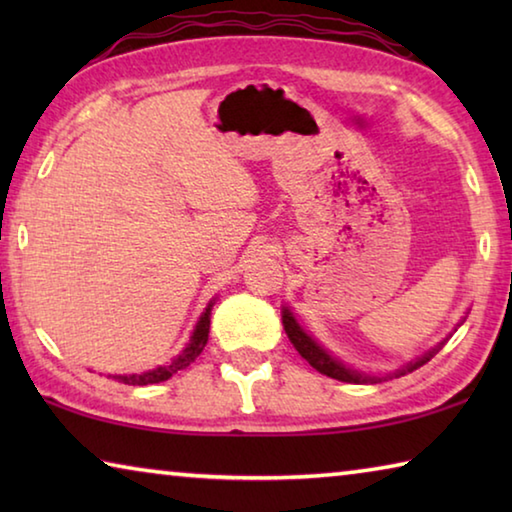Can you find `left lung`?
<instances>
[{"label": "left lung", "instance_id": "obj_1", "mask_svg": "<svg viewBox=\"0 0 512 512\" xmlns=\"http://www.w3.org/2000/svg\"><path fill=\"white\" fill-rule=\"evenodd\" d=\"M282 323H284V329H287L289 341L293 343V348L300 352L302 359L309 361L311 368H316L318 372H323V375L332 377V379L348 381V384H375V381H377V377L361 375V372L345 368L341 361H336L334 357H329V354L323 348H320V345L314 339H311V336H307L305 332H302V327L296 323V318H293V314H291L289 309H284ZM433 354H436V352H427L418 361H411L406 368L397 370L395 377H402V375H406V372L418 370L420 366H424V363H427L433 357Z\"/></svg>", "mask_w": 512, "mask_h": 512}]
</instances>
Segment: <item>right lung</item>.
<instances>
[{"mask_svg": "<svg viewBox=\"0 0 512 512\" xmlns=\"http://www.w3.org/2000/svg\"><path fill=\"white\" fill-rule=\"evenodd\" d=\"M210 311H212V305H207L205 314L201 316V320H198V325L194 329L192 339H189V343H187V348L180 352L178 357L169 363V366H160L155 370L142 372V375H110V379L121 381V384H128V386H149V384H160V381H167L173 372L187 368L189 363H192L198 354L203 352L207 336H210Z\"/></svg>", "mask_w": 512, "mask_h": 512, "instance_id": "obj_1", "label": "right lung"}]
</instances>
